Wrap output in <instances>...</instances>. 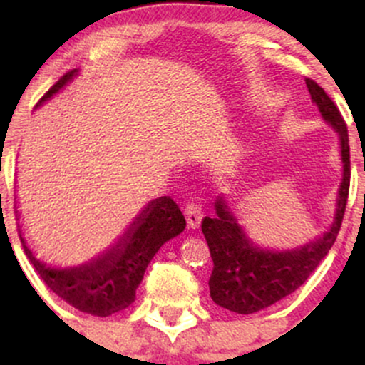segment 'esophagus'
I'll return each mask as SVG.
<instances>
[{"label": "esophagus", "instance_id": "1", "mask_svg": "<svg viewBox=\"0 0 365 365\" xmlns=\"http://www.w3.org/2000/svg\"><path fill=\"white\" fill-rule=\"evenodd\" d=\"M185 217H187L188 228L195 230L197 226L200 225V221H202V207H200L199 204H195V202L187 204Z\"/></svg>", "mask_w": 365, "mask_h": 365}]
</instances>
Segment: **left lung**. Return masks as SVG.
<instances>
[{
	"instance_id": "8db88e82",
	"label": "left lung",
	"mask_w": 365,
	"mask_h": 365,
	"mask_svg": "<svg viewBox=\"0 0 365 365\" xmlns=\"http://www.w3.org/2000/svg\"><path fill=\"white\" fill-rule=\"evenodd\" d=\"M305 83L322 120L338 133L340 140L343 175L336 195V211L329 228L307 244L283 250L262 249L247 237L230 207L228 197H217L216 216L204 217L200 228L215 262L209 278L211 299L232 312L254 314L302 287L329 252L340 232L350 188L349 130L324 89L311 78H305Z\"/></svg>"
}]
</instances>
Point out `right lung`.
Segmentation results:
<instances>
[{"instance_id":"right-lung-1","label":"right lung","mask_w":365,"mask_h":365,"mask_svg":"<svg viewBox=\"0 0 365 365\" xmlns=\"http://www.w3.org/2000/svg\"><path fill=\"white\" fill-rule=\"evenodd\" d=\"M78 75V68L65 73L43 96L36 108L58 94ZM185 217L173 199L163 195L150 200L128 225L115 244L91 261L70 267L49 266L37 259L19 228L20 242L37 274L60 299L78 311L106 317L123 311L135 300L149 262L163 244L185 230Z\"/></svg>"}]
</instances>
